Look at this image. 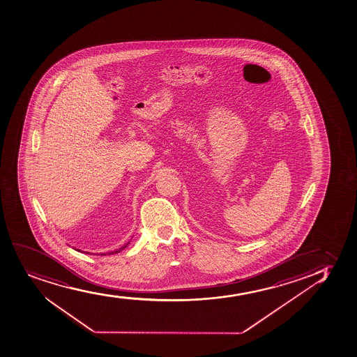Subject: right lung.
<instances>
[{"instance_id":"right-lung-1","label":"right lung","mask_w":357,"mask_h":357,"mask_svg":"<svg viewBox=\"0 0 357 357\" xmlns=\"http://www.w3.org/2000/svg\"><path fill=\"white\" fill-rule=\"evenodd\" d=\"M126 246L127 245H125V246H123V248H121V250L125 249V248H126ZM121 250H119V251H114V253L115 252H120V251H121Z\"/></svg>"}]
</instances>
